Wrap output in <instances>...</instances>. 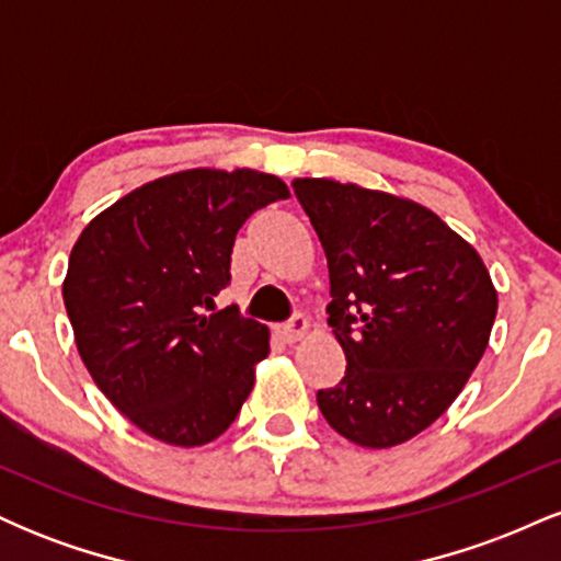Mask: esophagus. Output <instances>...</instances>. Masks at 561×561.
I'll list each match as a JSON object with an SVG mask.
<instances>
[{"label": "esophagus", "mask_w": 561, "mask_h": 561, "mask_svg": "<svg viewBox=\"0 0 561 561\" xmlns=\"http://www.w3.org/2000/svg\"><path fill=\"white\" fill-rule=\"evenodd\" d=\"M308 327H311V321H308L306 317H302V313H295V317L289 319L287 324L276 327V334H279L282 343L293 345V343H298V340L302 337V334L308 332Z\"/></svg>", "instance_id": "34e87169"}]
</instances>
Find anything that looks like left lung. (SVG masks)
<instances>
[{
    "mask_svg": "<svg viewBox=\"0 0 561 561\" xmlns=\"http://www.w3.org/2000/svg\"><path fill=\"white\" fill-rule=\"evenodd\" d=\"M330 266L327 324L345 377L317 401L332 430L392 448L427 430L467 385L491 337L499 295L485 263L414 199L295 179Z\"/></svg>",
    "mask_w": 561,
    "mask_h": 561,
    "instance_id": "8db88e82",
    "label": "left lung"
}]
</instances>
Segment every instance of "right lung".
I'll list each match as a JSON object with an SVG mask.
<instances>
[{
    "label": "right lung",
    "instance_id": "1",
    "mask_svg": "<svg viewBox=\"0 0 561 561\" xmlns=\"http://www.w3.org/2000/svg\"><path fill=\"white\" fill-rule=\"evenodd\" d=\"M289 197L253 169H190L128 192L70 250L62 300L96 388L169 446L216 440L240 414L268 356V330L216 310L237 231Z\"/></svg>",
    "mask_w": 561,
    "mask_h": 561
}]
</instances>
